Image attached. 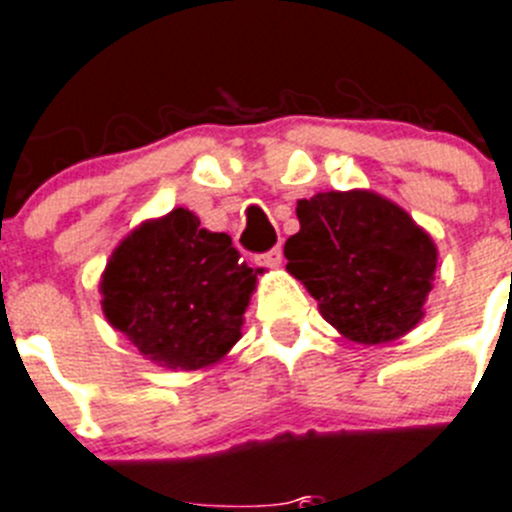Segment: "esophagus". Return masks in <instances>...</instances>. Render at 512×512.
<instances>
[{
  "instance_id": "1",
  "label": "esophagus",
  "mask_w": 512,
  "mask_h": 512,
  "mask_svg": "<svg viewBox=\"0 0 512 512\" xmlns=\"http://www.w3.org/2000/svg\"><path fill=\"white\" fill-rule=\"evenodd\" d=\"M257 265L262 267H280L283 265V250L280 247H272L265 255H257Z\"/></svg>"
}]
</instances>
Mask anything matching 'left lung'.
<instances>
[{
  "instance_id": "obj_1",
  "label": "left lung",
  "mask_w": 512,
  "mask_h": 512,
  "mask_svg": "<svg viewBox=\"0 0 512 512\" xmlns=\"http://www.w3.org/2000/svg\"><path fill=\"white\" fill-rule=\"evenodd\" d=\"M295 212L288 272L343 338L379 346L417 328L437 270L427 229L371 189L318 191Z\"/></svg>"
}]
</instances>
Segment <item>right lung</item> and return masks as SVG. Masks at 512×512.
<instances>
[{
  "label": "right lung",
  "mask_w": 512,
  "mask_h": 512,
  "mask_svg": "<svg viewBox=\"0 0 512 512\" xmlns=\"http://www.w3.org/2000/svg\"><path fill=\"white\" fill-rule=\"evenodd\" d=\"M199 224L184 207L146 219L100 275L105 321L169 371L209 369L232 351L262 275L240 260L229 234Z\"/></svg>",
  "instance_id": "1"
}]
</instances>
